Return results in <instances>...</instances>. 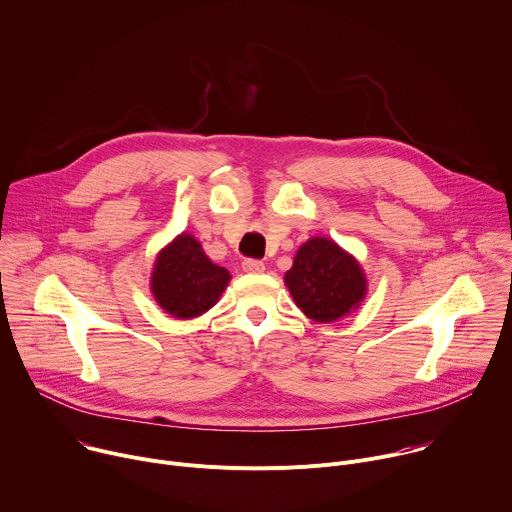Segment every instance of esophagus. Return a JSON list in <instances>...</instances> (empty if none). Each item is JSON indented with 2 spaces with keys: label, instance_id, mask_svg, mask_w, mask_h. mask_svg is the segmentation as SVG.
<instances>
[{
  "label": "esophagus",
  "instance_id": "34e87169",
  "mask_svg": "<svg viewBox=\"0 0 512 512\" xmlns=\"http://www.w3.org/2000/svg\"><path fill=\"white\" fill-rule=\"evenodd\" d=\"M243 269H245L247 273H263L265 265H263L261 259H245V261H243Z\"/></svg>",
  "mask_w": 512,
  "mask_h": 512
}]
</instances>
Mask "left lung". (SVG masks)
I'll use <instances>...</instances> for the list:
<instances>
[{"label": "left lung", "mask_w": 512, "mask_h": 512, "mask_svg": "<svg viewBox=\"0 0 512 512\" xmlns=\"http://www.w3.org/2000/svg\"><path fill=\"white\" fill-rule=\"evenodd\" d=\"M296 306L316 322H334L354 310L367 291L360 265L330 239H310L285 273Z\"/></svg>", "instance_id": "8db88e82"}]
</instances>
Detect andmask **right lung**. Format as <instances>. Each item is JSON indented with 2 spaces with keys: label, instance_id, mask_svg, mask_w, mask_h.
Instances as JSON below:
<instances>
[{
  "label": "right lung",
  "instance_id": "right-lung-1",
  "mask_svg": "<svg viewBox=\"0 0 512 512\" xmlns=\"http://www.w3.org/2000/svg\"><path fill=\"white\" fill-rule=\"evenodd\" d=\"M229 279V271L214 265L194 237L180 235L160 253L152 291L168 314L194 318L218 302Z\"/></svg>",
  "mask_w": 512,
  "mask_h": 512
}]
</instances>
